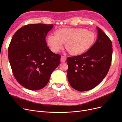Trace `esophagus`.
Returning a JSON list of instances; mask_svg holds the SVG:
<instances>
[{
	"label": "esophagus",
	"instance_id": "obj_1",
	"mask_svg": "<svg viewBox=\"0 0 122 122\" xmlns=\"http://www.w3.org/2000/svg\"><path fill=\"white\" fill-rule=\"evenodd\" d=\"M66 57L65 56H63V55H62V56H61V62H65L66 61Z\"/></svg>",
	"mask_w": 122,
	"mask_h": 122
}]
</instances>
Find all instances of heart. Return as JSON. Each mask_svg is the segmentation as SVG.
Here are the masks:
<instances>
[{"mask_svg":"<svg viewBox=\"0 0 122 122\" xmlns=\"http://www.w3.org/2000/svg\"><path fill=\"white\" fill-rule=\"evenodd\" d=\"M47 38V44L53 52H58L66 48L71 55H80L86 52L93 45L96 36L93 32L82 28L61 29Z\"/></svg>","mask_w":122,"mask_h":122,"instance_id":"1","label":"heart"}]
</instances>
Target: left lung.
Wrapping results in <instances>:
<instances>
[{
	"instance_id": "1",
	"label": "left lung",
	"mask_w": 122,
	"mask_h": 122,
	"mask_svg": "<svg viewBox=\"0 0 122 122\" xmlns=\"http://www.w3.org/2000/svg\"><path fill=\"white\" fill-rule=\"evenodd\" d=\"M97 28V41L88 50L67 59L69 82L79 92L87 91L97 86L106 76L112 64L111 40L101 29Z\"/></svg>"
}]
</instances>
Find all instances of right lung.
<instances>
[{"mask_svg": "<svg viewBox=\"0 0 122 122\" xmlns=\"http://www.w3.org/2000/svg\"><path fill=\"white\" fill-rule=\"evenodd\" d=\"M53 24H30L15 33L8 48L13 75L22 86L32 91L42 89L60 65L61 55L47 46L46 36Z\"/></svg>", "mask_w": 122, "mask_h": 122, "instance_id": "obj_1", "label": "right lung"}]
</instances>
